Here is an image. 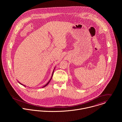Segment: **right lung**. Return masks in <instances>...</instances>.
<instances>
[{"label": "right lung", "instance_id": "obj_1", "mask_svg": "<svg viewBox=\"0 0 122 122\" xmlns=\"http://www.w3.org/2000/svg\"><path fill=\"white\" fill-rule=\"evenodd\" d=\"M53 71H54V70H53ZM53 72H52V73H53ZM52 75H53V74H52ZM52 77H51V79H50V80H49V82H48V83H47V84H46V85H45V86H43V87H46V86H47V85H48V84H49V82H50V81H51V79H52ZM20 85H22V84H20Z\"/></svg>", "mask_w": 122, "mask_h": 122}]
</instances>
